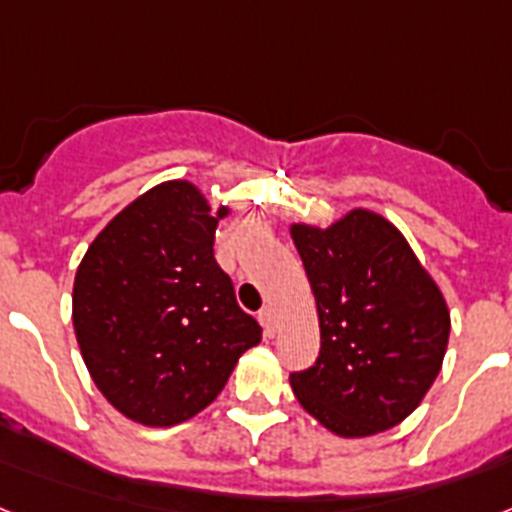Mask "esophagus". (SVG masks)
I'll list each match as a JSON object with an SVG mask.
<instances>
[{"instance_id": "obj_1", "label": "esophagus", "mask_w": 512, "mask_h": 512, "mask_svg": "<svg viewBox=\"0 0 512 512\" xmlns=\"http://www.w3.org/2000/svg\"><path fill=\"white\" fill-rule=\"evenodd\" d=\"M259 319H261V327H264L266 335L274 337V332H277V316H274V308L272 306L261 308Z\"/></svg>"}]
</instances>
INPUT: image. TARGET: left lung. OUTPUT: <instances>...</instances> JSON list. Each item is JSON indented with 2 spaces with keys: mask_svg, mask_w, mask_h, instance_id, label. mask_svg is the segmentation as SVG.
Wrapping results in <instances>:
<instances>
[{
  "mask_svg": "<svg viewBox=\"0 0 512 512\" xmlns=\"http://www.w3.org/2000/svg\"><path fill=\"white\" fill-rule=\"evenodd\" d=\"M314 290L322 350L290 374L298 403L340 437L400 424L442 369L450 314L411 246L379 214L356 209L337 225H295Z\"/></svg>",
  "mask_w": 512,
  "mask_h": 512,
  "instance_id": "1",
  "label": "left lung"
}]
</instances>
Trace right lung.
<instances>
[{
  "label": "right lung",
  "instance_id": "add662e5",
  "mask_svg": "<svg viewBox=\"0 0 512 512\" xmlns=\"http://www.w3.org/2000/svg\"><path fill=\"white\" fill-rule=\"evenodd\" d=\"M206 198L172 180L99 232L75 274L73 324L101 395L146 426L188 421L217 398L261 327L214 259Z\"/></svg>",
  "mask_w": 512,
  "mask_h": 512
}]
</instances>
